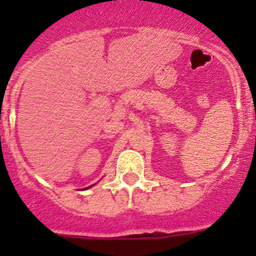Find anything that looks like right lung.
I'll list each match as a JSON object with an SVG mask.
<instances>
[{
	"label": "right lung",
	"mask_w": 256,
	"mask_h": 256,
	"mask_svg": "<svg viewBox=\"0 0 256 256\" xmlns=\"http://www.w3.org/2000/svg\"><path fill=\"white\" fill-rule=\"evenodd\" d=\"M90 187H92V186H90ZM88 188H89V187H88Z\"/></svg>",
	"instance_id": "obj_1"
}]
</instances>
